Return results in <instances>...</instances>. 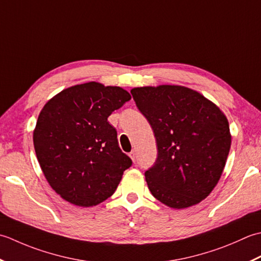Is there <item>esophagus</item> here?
<instances>
[{
  "label": "esophagus",
  "mask_w": 261,
  "mask_h": 261,
  "mask_svg": "<svg viewBox=\"0 0 261 261\" xmlns=\"http://www.w3.org/2000/svg\"><path fill=\"white\" fill-rule=\"evenodd\" d=\"M129 156H130V159L133 160V162H135L136 161V152L133 150L130 153H129Z\"/></svg>",
  "instance_id": "1"
}]
</instances>
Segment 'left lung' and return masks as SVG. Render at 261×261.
I'll list each match as a JSON object with an SVG mask.
<instances>
[{"label": "left lung", "instance_id": "obj_1", "mask_svg": "<svg viewBox=\"0 0 261 261\" xmlns=\"http://www.w3.org/2000/svg\"><path fill=\"white\" fill-rule=\"evenodd\" d=\"M130 93L156 140V161L145 172L151 194L171 208L200 203L219 182L230 152L226 116L182 86L141 87Z\"/></svg>", "mask_w": 261, "mask_h": 261}]
</instances>
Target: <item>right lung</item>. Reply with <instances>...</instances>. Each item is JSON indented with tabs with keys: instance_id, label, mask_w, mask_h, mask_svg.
Instances as JSON below:
<instances>
[{
	"instance_id": "obj_1",
	"label": "right lung",
	"mask_w": 261,
	"mask_h": 261,
	"mask_svg": "<svg viewBox=\"0 0 261 261\" xmlns=\"http://www.w3.org/2000/svg\"><path fill=\"white\" fill-rule=\"evenodd\" d=\"M128 100L123 88L88 82L63 90L41 109L34 130L36 155L50 187L68 203H102L132 166L108 121Z\"/></svg>"
}]
</instances>
